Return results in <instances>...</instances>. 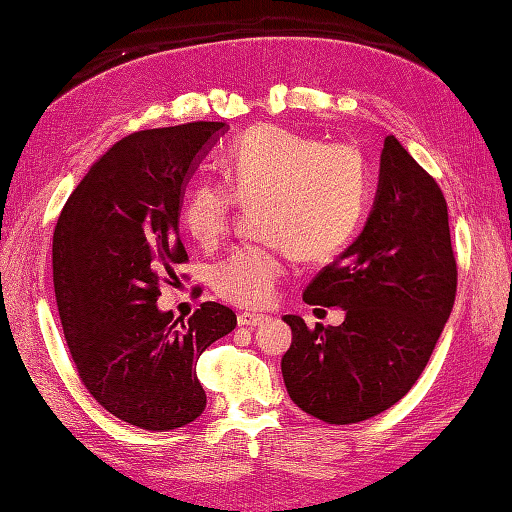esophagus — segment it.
I'll use <instances>...</instances> for the list:
<instances>
[{
    "label": "esophagus",
    "instance_id": "34e87169",
    "mask_svg": "<svg viewBox=\"0 0 512 512\" xmlns=\"http://www.w3.org/2000/svg\"><path fill=\"white\" fill-rule=\"evenodd\" d=\"M265 318H267L265 314H256V311H243V314H238V325H241V327H258Z\"/></svg>",
    "mask_w": 512,
    "mask_h": 512
}]
</instances>
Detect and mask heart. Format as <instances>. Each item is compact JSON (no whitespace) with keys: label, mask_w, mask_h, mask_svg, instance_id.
<instances>
[{"label":"heart","mask_w":512,"mask_h":512,"mask_svg":"<svg viewBox=\"0 0 512 512\" xmlns=\"http://www.w3.org/2000/svg\"><path fill=\"white\" fill-rule=\"evenodd\" d=\"M223 183H201L183 203V225L198 245L214 247L234 223L236 203L256 207L260 245H243L212 271L216 294L241 307L274 298L289 258L320 260L356 234L369 201V165L349 143L256 125L221 159Z\"/></svg>","instance_id":"obj_1"}]
</instances>
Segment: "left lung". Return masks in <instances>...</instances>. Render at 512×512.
<instances>
[{"label":"left lung","instance_id":"obj_1","mask_svg":"<svg viewBox=\"0 0 512 512\" xmlns=\"http://www.w3.org/2000/svg\"><path fill=\"white\" fill-rule=\"evenodd\" d=\"M457 263L446 198L395 137L362 234L318 271L305 302L347 311L340 327L294 333L283 356L289 398L327 424H356L400 402L420 378L451 316Z\"/></svg>","mask_w":512,"mask_h":512}]
</instances>
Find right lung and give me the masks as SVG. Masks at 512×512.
Wrapping results in <instances>:
<instances>
[{"mask_svg":"<svg viewBox=\"0 0 512 512\" xmlns=\"http://www.w3.org/2000/svg\"><path fill=\"white\" fill-rule=\"evenodd\" d=\"M223 128L194 121L114 143L70 194L52 236L59 318L83 387L145 431L179 429L203 413L196 362L236 327L218 302L187 320L156 307L161 285L187 263L185 185Z\"/></svg>","mask_w":512,"mask_h":512,"instance_id":"1","label":"right lung"}]
</instances>
